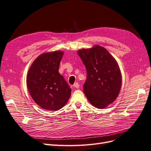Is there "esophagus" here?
I'll list each match as a JSON object with an SVG mask.
<instances>
[{
    "instance_id": "34e87169",
    "label": "esophagus",
    "mask_w": 151,
    "mask_h": 151,
    "mask_svg": "<svg viewBox=\"0 0 151 151\" xmlns=\"http://www.w3.org/2000/svg\"><path fill=\"white\" fill-rule=\"evenodd\" d=\"M73 87L76 88H79V84H78V82H75L74 83V85H73Z\"/></svg>"
}]
</instances>
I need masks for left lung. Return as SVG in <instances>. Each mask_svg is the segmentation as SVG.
<instances>
[{
	"instance_id": "left-lung-1",
	"label": "left lung",
	"mask_w": 151,
	"mask_h": 151,
	"mask_svg": "<svg viewBox=\"0 0 151 151\" xmlns=\"http://www.w3.org/2000/svg\"><path fill=\"white\" fill-rule=\"evenodd\" d=\"M77 53L87 70L84 93L92 106L105 108L116 99L121 89L122 77L117 61L104 47L98 45Z\"/></svg>"
}]
</instances>
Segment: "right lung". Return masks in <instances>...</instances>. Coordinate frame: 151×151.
Masks as SVG:
<instances>
[{"mask_svg": "<svg viewBox=\"0 0 151 151\" xmlns=\"http://www.w3.org/2000/svg\"><path fill=\"white\" fill-rule=\"evenodd\" d=\"M64 52L56 50L42 54L30 66L27 83L33 100L44 109L58 111L65 106L71 89L59 67Z\"/></svg>", "mask_w": 151, "mask_h": 151, "instance_id": "1", "label": "right lung"}]
</instances>
